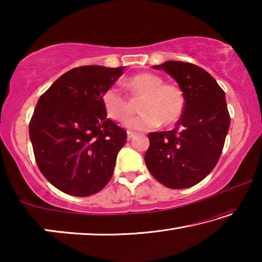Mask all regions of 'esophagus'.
<instances>
[{"label": "esophagus", "mask_w": 262, "mask_h": 262, "mask_svg": "<svg viewBox=\"0 0 262 262\" xmlns=\"http://www.w3.org/2000/svg\"><path fill=\"white\" fill-rule=\"evenodd\" d=\"M134 136H135L134 133H132V132H128V133H127V140H128V141H130Z\"/></svg>", "instance_id": "esophagus-1"}]
</instances>
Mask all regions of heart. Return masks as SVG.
<instances>
[{
  "label": "heart",
  "instance_id": "obj_1",
  "mask_svg": "<svg viewBox=\"0 0 262 262\" xmlns=\"http://www.w3.org/2000/svg\"><path fill=\"white\" fill-rule=\"evenodd\" d=\"M133 95L144 96L140 103L139 115L126 121L130 130H151L158 126H170L181 117L185 107L183 90L174 84H164V79L151 73H142L130 77L126 83ZM101 103L107 117L121 121L130 114L132 105L127 96L117 85L106 89Z\"/></svg>",
  "mask_w": 262,
  "mask_h": 262
}]
</instances>
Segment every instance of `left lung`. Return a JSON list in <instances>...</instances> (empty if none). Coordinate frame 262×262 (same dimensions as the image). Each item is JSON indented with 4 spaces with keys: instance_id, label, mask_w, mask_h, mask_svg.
<instances>
[{
    "instance_id": "obj_1",
    "label": "left lung",
    "mask_w": 262,
    "mask_h": 262,
    "mask_svg": "<svg viewBox=\"0 0 262 262\" xmlns=\"http://www.w3.org/2000/svg\"><path fill=\"white\" fill-rule=\"evenodd\" d=\"M162 69L178 83L185 107L174 129L149 133L144 162L150 173L168 188L196 185L219 162L230 127L225 94L205 69L181 61H166Z\"/></svg>"
}]
</instances>
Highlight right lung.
<instances>
[{
    "mask_svg": "<svg viewBox=\"0 0 262 262\" xmlns=\"http://www.w3.org/2000/svg\"><path fill=\"white\" fill-rule=\"evenodd\" d=\"M123 69L74 68L39 98L30 121V140L39 170L61 192L89 196L112 177L127 133L107 119L101 96Z\"/></svg>",
    "mask_w": 262,
    "mask_h": 262,
    "instance_id": "obj_1",
    "label": "right lung"
}]
</instances>
